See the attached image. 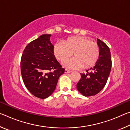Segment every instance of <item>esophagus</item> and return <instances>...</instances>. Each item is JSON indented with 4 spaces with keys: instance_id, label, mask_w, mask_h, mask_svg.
Returning a JSON list of instances; mask_svg holds the SVG:
<instances>
[{
    "instance_id": "esophagus-1",
    "label": "esophagus",
    "mask_w": 130,
    "mask_h": 130,
    "mask_svg": "<svg viewBox=\"0 0 130 130\" xmlns=\"http://www.w3.org/2000/svg\"><path fill=\"white\" fill-rule=\"evenodd\" d=\"M72 71H70V70H69L68 69H65V73H71Z\"/></svg>"
}]
</instances>
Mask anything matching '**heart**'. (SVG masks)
<instances>
[{"mask_svg": "<svg viewBox=\"0 0 130 130\" xmlns=\"http://www.w3.org/2000/svg\"><path fill=\"white\" fill-rule=\"evenodd\" d=\"M55 57L59 61H63L66 68L71 69H79L95 64L99 57L100 50L96 43L83 37H74L64 42L59 41L55 43L53 48Z\"/></svg>", "mask_w": 130, "mask_h": 130, "instance_id": "1", "label": "heart"}]
</instances>
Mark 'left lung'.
I'll list each match as a JSON object with an SVG mask.
<instances>
[{
  "label": "left lung",
  "mask_w": 130,
  "mask_h": 130,
  "mask_svg": "<svg viewBox=\"0 0 130 130\" xmlns=\"http://www.w3.org/2000/svg\"><path fill=\"white\" fill-rule=\"evenodd\" d=\"M99 48V59L91 72L86 70L87 73H80L81 79L77 84V89L84 96L96 95L103 89L106 84L111 69V52L108 46L99 39H97Z\"/></svg>",
  "instance_id": "1"
}]
</instances>
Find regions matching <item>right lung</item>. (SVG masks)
<instances>
[{"instance_id": "add662e5", "label": "right lung", "mask_w": 130, "mask_h": 130, "mask_svg": "<svg viewBox=\"0 0 130 130\" xmlns=\"http://www.w3.org/2000/svg\"><path fill=\"white\" fill-rule=\"evenodd\" d=\"M51 34H43L26 46L21 61L23 83L30 93L46 99L53 93L58 78L64 73L55 57Z\"/></svg>"}]
</instances>
